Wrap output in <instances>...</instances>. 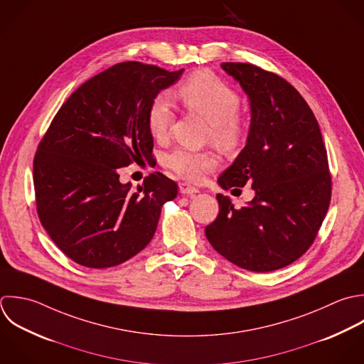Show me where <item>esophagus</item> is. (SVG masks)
<instances>
[{
	"label": "esophagus",
	"instance_id": "34e87169",
	"mask_svg": "<svg viewBox=\"0 0 364 364\" xmlns=\"http://www.w3.org/2000/svg\"><path fill=\"white\" fill-rule=\"evenodd\" d=\"M178 188H180L181 194H197L198 193V188L191 186V184H188V183H180Z\"/></svg>",
	"mask_w": 364,
	"mask_h": 364
}]
</instances>
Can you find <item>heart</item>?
<instances>
[{
    "instance_id": "obj_1",
    "label": "heart",
    "mask_w": 364,
    "mask_h": 364,
    "mask_svg": "<svg viewBox=\"0 0 364 364\" xmlns=\"http://www.w3.org/2000/svg\"><path fill=\"white\" fill-rule=\"evenodd\" d=\"M178 97L186 107L198 113L210 123V139L224 150H234L244 137V122L238 114L240 95L225 80L210 70L191 73L178 86ZM174 113L171 103L163 95L154 97L147 110L150 134L163 140L167 137ZM218 157L213 151H196L184 147L164 156V166L177 176L198 181L207 171L217 167Z\"/></svg>"
}]
</instances>
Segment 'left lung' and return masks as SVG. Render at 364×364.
I'll return each instance as SVG.
<instances>
[{"mask_svg":"<svg viewBox=\"0 0 364 364\" xmlns=\"http://www.w3.org/2000/svg\"><path fill=\"white\" fill-rule=\"evenodd\" d=\"M221 68L248 95L251 126L245 147L218 184L224 190L252 184L255 197L234 208L217 194L220 213L205 235L237 267L277 271L309 250L326 217L328 151L312 109L289 82L252 63L224 62Z\"/></svg>","mask_w":364,"mask_h":364,"instance_id":"1","label":"left lung"}]
</instances>
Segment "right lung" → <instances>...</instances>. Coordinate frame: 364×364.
Segmentation results:
<instances>
[{
	"label": "right lung",
	"mask_w": 364,
	"mask_h": 364,
	"mask_svg": "<svg viewBox=\"0 0 364 364\" xmlns=\"http://www.w3.org/2000/svg\"><path fill=\"white\" fill-rule=\"evenodd\" d=\"M184 69L122 62L80 85L60 106L33 157L39 221L56 247L82 267H116L153 238L161 205L177 184L156 171L137 191L119 168L151 159L147 110Z\"/></svg>",
	"instance_id": "1"
}]
</instances>
